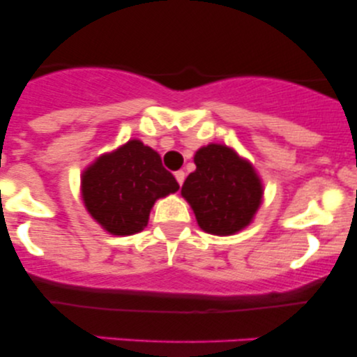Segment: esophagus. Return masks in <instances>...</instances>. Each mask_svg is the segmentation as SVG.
<instances>
[{
    "label": "esophagus",
    "instance_id": "34e87169",
    "mask_svg": "<svg viewBox=\"0 0 357 357\" xmlns=\"http://www.w3.org/2000/svg\"><path fill=\"white\" fill-rule=\"evenodd\" d=\"M174 176H176V181H178L179 186H181V184L184 183V178H186V174H184V171H176Z\"/></svg>",
    "mask_w": 357,
    "mask_h": 357
}]
</instances>
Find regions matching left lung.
Instances as JSON below:
<instances>
[{"mask_svg":"<svg viewBox=\"0 0 357 357\" xmlns=\"http://www.w3.org/2000/svg\"><path fill=\"white\" fill-rule=\"evenodd\" d=\"M196 171L181 188L199 228L218 236L243 230L260 206L261 181L248 161L221 144L196 151Z\"/></svg>","mask_w":357,"mask_h":357,"instance_id":"left-lung-1","label":"left lung"}]
</instances>
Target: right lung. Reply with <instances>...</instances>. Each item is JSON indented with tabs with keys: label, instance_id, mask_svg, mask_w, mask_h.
Listing matches in <instances>:
<instances>
[{
	"label": "right lung",
	"instance_id": "add662e5",
	"mask_svg": "<svg viewBox=\"0 0 357 357\" xmlns=\"http://www.w3.org/2000/svg\"><path fill=\"white\" fill-rule=\"evenodd\" d=\"M179 190L161 155L137 139L104 154L82 174V196L93 220L112 235L144 230L155 199Z\"/></svg>",
	"mask_w": 357,
	"mask_h": 357
}]
</instances>
